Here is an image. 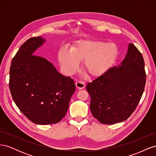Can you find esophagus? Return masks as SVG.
<instances>
[{"mask_svg": "<svg viewBox=\"0 0 156 156\" xmlns=\"http://www.w3.org/2000/svg\"><path fill=\"white\" fill-rule=\"evenodd\" d=\"M75 85H76V87L78 89H83L85 87V84H84L83 83L80 82V81L77 82L76 83H75Z\"/></svg>", "mask_w": 156, "mask_h": 156, "instance_id": "obj_1", "label": "esophagus"}]
</instances>
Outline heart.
<instances>
[{"instance_id": "1", "label": "heart", "mask_w": 156, "mask_h": 156, "mask_svg": "<svg viewBox=\"0 0 156 156\" xmlns=\"http://www.w3.org/2000/svg\"><path fill=\"white\" fill-rule=\"evenodd\" d=\"M119 55V49L114 43L96 40H82L75 44L72 50L60 49L58 58L64 73L70 75L84 61V70L91 77L101 76L109 69Z\"/></svg>"}]
</instances>
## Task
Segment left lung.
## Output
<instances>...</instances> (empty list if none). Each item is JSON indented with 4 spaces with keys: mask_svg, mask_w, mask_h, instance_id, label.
Returning <instances> with one entry per match:
<instances>
[{
    "mask_svg": "<svg viewBox=\"0 0 156 156\" xmlns=\"http://www.w3.org/2000/svg\"><path fill=\"white\" fill-rule=\"evenodd\" d=\"M146 79L143 56L133 44H129L120 65L111 68L87 84L93 116L104 124L127 120L139 104Z\"/></svg>",
    "mask_w": 156,
    "mask_h": 156,
    "instance_id": "left-lung-1",
    "label": "left lung"
}]
</instances>
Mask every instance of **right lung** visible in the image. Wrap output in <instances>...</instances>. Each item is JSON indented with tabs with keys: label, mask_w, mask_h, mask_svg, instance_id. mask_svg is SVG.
<instances>
[{
	"label": "right lung",
	"mask_w": 156,
	"mask_h": 156,
	"mask_svg": "<svg viewBox=\"0 0 156 156\" xmlns=\"http://www.w3.org/2000/svg\"><path fill=\"white\" fill-rule=\"evenodd\" d=\"M41 37L27 40L12 60L10 87L13 100L36 124L59 122L66 114L75 91L73 80L57 72L49 61L33 53L44 43Z\"/></svg>",
	"instance_id": "add662e5"
}]
</instances>
